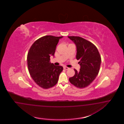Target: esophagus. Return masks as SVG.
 <instances>
[{
  "label": "esophagus",
  "mask_w": 124,
  "mask_h": 124,
  "mask_svg": "<svg viewBox=\"0 0 124 124\" xmlns=\"http://www.w3.org/2000/svg\"><path fill=\"white\" fill-rule=\"evenodd\" d=\"M64 69H65V70H69V68L67 67H65V66H64Z\"/></svg>",
  "instance_id": "obj_1"
}]
</instances>
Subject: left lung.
Returning a JSON list of instances; mask_svg holds the SVG:
<instances>
[{
  "label": "left lung",
  "instance_id": "left-lung-1",
  "mask_svg": "<svg viewBox=\"0 0 124 124\" xmlns=\"http://www.w3.org/2000/svg\"><path fill=\"white\" fill-rule=\"evenodd\" d=\"M76 47V58L80 68L75 69V75L69 78L70 82L79 88L88 86L94 81L100 70L101 57L96 46L90 42L79 36H68Z\"/></svg>",
  "mask_w": 124,
  "mask_h": 124
}]
</instances>
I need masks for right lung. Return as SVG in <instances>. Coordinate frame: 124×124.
Segmentation results:
<instances>
[{
    "label": "right lung",
    "mask_w": 124,
    "mask_h": 124,
    "mask_svg": "<svg viewBox=\"0 0 124 124\" xmlns=\"http://www.w3.org/2000/svg\"><path fill=\"white\" fill-rule=\"evenodd\" d=\"M63 36L47 35L39 39L31 46L27 55V64L31 77L38 85L44 89L56 84L63 68L49 62L60 39Z\"/></svg>",
    "instance_id": "add662e5"
}]
</instances>
